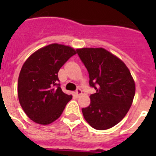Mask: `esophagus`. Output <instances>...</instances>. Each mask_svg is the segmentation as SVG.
Returning <instances> with one entry per match:
<instances>
[{"label": "esophagus", "mask_w": 156, "mask_h": 156, "mask_svg": "<svg viewBox=\"0 0 156 156\" xmlns=\"http://www.w3.org/2000/svg\"><path fill=\"white\" fill-rule=\"evenodd\" d=\"M75 94L77 96H80V95L83 94V91H82V90H81L80 88H78V89H77V90L75 91Z\"/></svg>", "instance_id": "obj_1"}]
</instances>
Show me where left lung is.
Listing matches in <instances>:
<instances>
[{"label":"left lung","instance_id":"left-lung-1","mask_svg":"<svg viewBox=\"0 0 156 156\" xmlns=\"http://www.w3.org/2000/svg\"><path fill=\"white\" fill-rule=\"evenodd\" d=\"M89 73V84L96 90L90 104L82 109L83 116L95 129L104 130L126 116L135 95V83L121 59L103 48L77 49Z\"/></svg>","mask_w":156,"mask_h":156}]
</instances>
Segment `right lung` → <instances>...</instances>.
<instances>
[{"label": "right lung", "instance_id": "add662e5", "mask_svg": "<svg viewBox=\"0 0 156 156\" xmlns=\"http://www.w3.org/2000/svg\"><path fill=\"white\" fill-rule=\"evenodd\" d=\"M76 53L69 46L52 44L35 51L24 62L18 77V95L31 121L45 126L61 116L72 95L62 91L57 74Z\"/></svg>", "mask_w": 156, "mask_h": 156}]
</instances>
